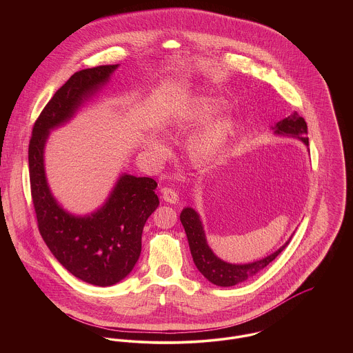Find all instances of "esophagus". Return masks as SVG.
Masks as SVG:
<instances>
[{
  "label": "esophagus",
  "mask_w": 353,
  "mask_h": 353,
  "mask_svg": "<svg viewBox=\"0 0 353 353\" xmlns=\"http://www.w3.org/2000/svg\"><path fill=\"white\" fill-rule=\"evenodd\" d=\"M161 197L165 202H170V203H176L178 202V193L174 190V189H170V188H164L161 190Z\"/></svg>",
  "instance_id": "34e87169"
}]
</instances>
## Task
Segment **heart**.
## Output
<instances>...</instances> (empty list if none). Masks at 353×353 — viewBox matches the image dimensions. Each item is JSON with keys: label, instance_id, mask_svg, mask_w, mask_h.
Listing matches in <instances>:
<instances>
[{"label": "heart", "instance_id": "heart-1", "mask_svg": "<svg viewBox=\"0 0 353 353\" xmlns=\"http://www.w3.org/2000/svg\"><path fill=\"white\" fill-rule=\"evenodd\" d=\"M221 101L205 97L199 101L194 118L199 122L208 121L212 118L221 107ZM236 122L234 118L227 117L217 119L216 122L210 123L209 126L203 128L199 133L193 136V139L189 143V154L196 163H206L212 159H214L220 152L223 151L230 141L234 130H235ZM147 151L152 156H161L164 153V147L157 139H150L145 143Z\"/></svg>", "mask_w": 353, "mask_h": 353}]
</instances>
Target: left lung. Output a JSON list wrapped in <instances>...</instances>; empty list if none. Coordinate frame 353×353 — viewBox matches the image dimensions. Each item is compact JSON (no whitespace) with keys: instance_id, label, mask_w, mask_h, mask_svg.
I'll list each match as a JSON object with an SVG mask.
<instances>
[{"instance_id":"1","label":"left lung","mask_w":353,"mask_h":353,"mask_svg":"<svg viewBox=\"0 0 353 353\" xmlns=\"http://www.w3.org/2000/svg\"><path fill=\"white\" fill-rule=\"evenodd\" d=\"M274 132L277 134H287L292 137L301 139L305 145H308V139H307V123L298 112L291 114L290 117L284 118L283 121L277 122L274 126ZM181 223L185 228L190 252L193 255V261L197 266V269L206 277L212 284L219 285V287H232L235 284L243 283L252 276H255L258 272L265 269L280 252H283L290 241L281 246L277 252L255 261L252 263H245V265H232L221 261L217 258L212 250L209 249L206 239H205V232L202 228L201 220L197 212L192 208H185L181 213Z\"/></svg>"}]
</instances>
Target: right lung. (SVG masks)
Segmentation results:
<instances>
[{"mask_svg":"<svg viewBox=\"0 0 353 353\" xmlns=\"http://www.w3.org/2000/svg\"><path fill=\"white\" fill-rule=\"evenodd\" d=\"M117 68L101 65L76 72L42 110L28 145L31 197L45 243L74 277L99 287L117 284L134 268L141 252L143 228L159 205L157 183L152 178L122 175L98 212L76 217L51 196L43 148L51 129L66 122Z\"/></svg>","mask_w":353,"mask_h":353,"instance_id":"add662e5","label":"right lung"}]
</instances>
